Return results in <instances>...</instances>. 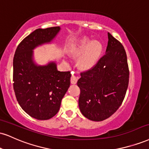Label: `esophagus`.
<instances>
[{
	"label": "esophagus",
	"instance_id": "1",
	"mask_svg": "<svg viewBox=\"0 0 149 149\" xmlns=\"http://www.w3.org/2000/svg\"><path fill=\"white\" fill-rule=\"evenodd\" d=\"M78 77L74 76V75H72L71 77V82L72 84H76L77 81H78Z\"/></svg>",
	"mask_w": 149,
	"mask_h": 149
}]
</instances>
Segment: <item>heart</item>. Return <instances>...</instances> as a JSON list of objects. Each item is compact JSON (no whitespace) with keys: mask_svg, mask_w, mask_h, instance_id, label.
Returning a JSON list of instances; mask_svg holds the SVG:
<instances>
[{"mask_svg":"<svg viewBox=\"0 0 149 149\" xmlns=\"http://www.w3.org/2000/svg\"><path fill=\"white\" fill-rule=\"evenodd\" d=\"M101 43L97 41L91 42L89 39L85 38L82 39L79 45L73 48L71 53L73 55L79 56L86 51L85 54L80 58L79 65L82 69H87L94 66L101 54Z\"/></svg>","mask_w":149,"mask_h":149,"instance_id":"obj_1","label":"heart"}]
</instances>
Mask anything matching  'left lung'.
I'll return each instance as SVG.
<instances>
[{
    "mask_svg": "<svg viewBox=\"0 0 149 149\" xmlns=\"http://www.w3.org/2000/svg\"><path fill=\"white\" fill-rule=\"evenodd\" d=\"M106 54L93 67L80 73L77 85L80 89V112L88 119L101 121L119 109L126 96L129 69L121 43L107 33Z\"/></svg>",
    "mask_w": 149,
    "mask_h": 149,
    "instance_id": "1",
    "label": "left lung"
}]
</instances>
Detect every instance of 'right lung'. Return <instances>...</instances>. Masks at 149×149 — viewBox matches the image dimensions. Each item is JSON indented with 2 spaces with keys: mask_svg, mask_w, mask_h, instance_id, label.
Here are the masks:
<instances>
[{
  "mask_svg": "<svg viewBox=\"0 0 149 149\" xmlns=\"http://www.w3.org/2000/svg\"><path fill=\"white\" fill-rule=\"evenodd\" d=\"M60 27L35 30L21 41L13 60V87L21 108L30 116L47 120L60 110L61 101L70 86V71H59L56 64L37 66L33 60V50L50 42Z\"/></svg>",
  "mask_w": 149,
  "mask_h": 149,
  "instance_id": "1",
  "label": "right lung"
}]
</instances>
